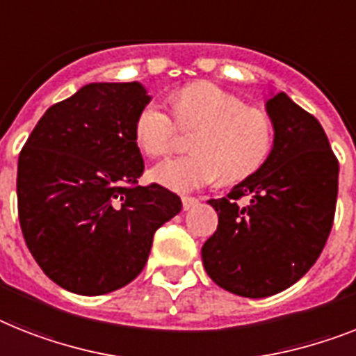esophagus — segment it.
<instances>
[{"mask_svg": "<svg viewBox=\"0 0 356 356\" xmlns=\"http://www.w3.org/2000/svg\"><path fill=\"white\" fill-rule=\"evenodd\" d=\"M181 205H184V211H191L193 207L198 205V200L193 198V196H184V198H181Z\"/></svg>", "mask_w": 356, "mask_h": 356, "instance_id": "1", "label": "esophagus"}]
</instances>
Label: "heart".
Here are the masks:
<instances>
[{
    "mask_svg": "<svg viewBox=\"0 0 356 356\" xmlns=\"http://www.w3.org/2000/svg\"><path fill=\"white\" fill-rule=\"evenodd\" d=\"M175 118L158 102L140 111L134 123L138 145L149 156L175 149L178 125L200 129L193 140V156L172 158L152 169V178L176 193H189L222 175L238 181L257 172L273 149V125L266 114L209 81L191 83L172 96Z\"/></svg>",
    "mask_w": 356,
    "mask_h": 356,
    "instance_id": "heart-1",
    "label": "heart"
}]
</instances>
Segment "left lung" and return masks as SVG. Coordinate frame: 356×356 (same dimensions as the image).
I'll return each instance as SVG.
<instances>
[{
    "label": "left lung",
    "mask_w": 356,
    "mask_h": 356,
    "mask_svg": "<svg viewBox=\"0 0 356 356\" xmlns=\"http://www.w3.org/2000/svg\"><path fill=\"white\" fill-rule=\"evenodd\" d=\"M266 113L273 149L227 198L209 200L218 227L202 248L211 280L248 298L277 295L316 262L333 227L339 161L315 116L286 92H271ZM245 195L248 202L237 200Z\"/></svg>",
    "instance_id": "8db88e82"
}]
</instances>
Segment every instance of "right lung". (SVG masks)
<instances>
[{"label":"right lung","mask_w":356,"mask_h":356,"mask_svg":"<svg viewBox=\"0 0 356 356\" xmlns=\"http://www.w3.org/2000/svg\"><path fill=\"white\" fill-rule=\"evenodd\" d=\"M149 102L140 81L87 83L47 108L22 149L17 211L26 248L70 293L127 286L156 229L181 211L165 187L138 185L143 158L134 123Z\"/></svg>","instance_id":"right-lung-1"}]
</instances>
